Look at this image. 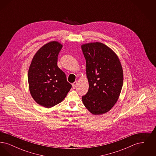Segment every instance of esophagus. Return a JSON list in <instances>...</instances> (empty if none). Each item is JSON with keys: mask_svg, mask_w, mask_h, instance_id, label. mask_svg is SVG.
Segmentation results:
<instances>
[{"mask_svg": "<svg viewBox=\"0 0 156 156\" xmlns=\"http://www.w3.org/2000/svg\"><path fill=\"white\" fill-rule=\"evenodd\" d=\"M77 84H78V82L75 81L73 83V88H75V87H76V85H77Z\"/></svg>", "mask_w": 156, "mask_h": 156, "instance_id": "obj_1", "label": "esophagus"}]
</instances>
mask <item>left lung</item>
I'll return each mask as SVG.
<instances>
[{"label": "left lung", "instance_id": "1", "mask_svg": "<svg viewBox=\"0 0 156 156\" xmlns=\"http://www.w3.org/2000/svg\"><path fill=\"white\" fill-rule=\"evenodd\" d=\"M86 74L89 83L87 94L82 97L85 108L99 115L109 111L118 102L123 82V72L117 54L100 42L83 44Z\"/></svg>", "mask_w": 156, "mask_h": 156}]
</instances>
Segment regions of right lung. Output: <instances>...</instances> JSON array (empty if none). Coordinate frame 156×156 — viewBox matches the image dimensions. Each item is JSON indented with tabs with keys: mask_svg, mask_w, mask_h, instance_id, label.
<instances>
[{
	"mask_svg": "<svg viewBox=\"0 0 156 156\" xmlns=\"http://www.w3.org/2000/svg\"><path fill=\"white\" fill-rule=\"evenodd\" d=\"M62 47L57 41L43 45L34 54L29 69L30 94L37 104L47 108L61 102L72 87L57 66Z\"/></svg>",
	"mask_w": 156,
	"mask_h": 156,
	"instance_id": "1",
	"label": "right lung"
}]
</instances>
